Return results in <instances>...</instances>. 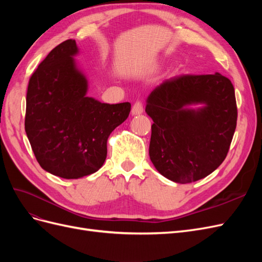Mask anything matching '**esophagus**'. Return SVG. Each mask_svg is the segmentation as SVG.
Listing matches in <instances>:
<instances>
[{
    "instance_id": "esophagus-1",
    "label": "esophagus",
    "mask_w": 262,
    "mask_h": 262,
    "mask_svg": "<svg viewBox=\"0 0 262 262\" xmlns=\"http://www.w3.org/2000/svg\"><path fill=\"white\" fill-rule=\"evenodd\" d=\"M143 104H142V101H137L136 104L133 105L132 107V115L133 116H138V115H141L142 113H143Z\"/></svg>"
}]
</instances>
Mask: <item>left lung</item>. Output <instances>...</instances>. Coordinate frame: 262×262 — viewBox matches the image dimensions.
Returning a JSON list of instances; mask_svg holds the SVG:
<instances>
[{
	"label": "left lung",
	"instance_id": "1",
	"mask_svg": "<svg viewBox=\"0 0 262 262\" xmlns=\"http://www.w3.org/2000/svg\"><path fill=\"white\" fill-rule=\"evenodd\" d=\"M201 103L198 110L186 106ZM146 114L153 119L149 158L167 179L188 184L223 163L237 122L232 82L220 73L171 77L152 91Z\"/></svg>",
	"mask_w": 262,
	"mask_h": 262
}]
</instances>
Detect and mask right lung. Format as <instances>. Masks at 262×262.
Segmentation results:
<instances>
[{"instance_id":"1","label":"right lung","mask_w":262,"mask_h":262,"mask_svg":"<svg viewBox=\"0 0 262 262\" xmlns=\"http://www.w3.org/2000/svg\"><path fill=\"white\" fill-rule=\"evenodd\" d=\"M73 39L50 51L29 78L25 131L36 160L54 176L77 179L97 171L108 137L129 117L131 104L87 97V80L73 57Z\"/></svg>"}]
</instances>
